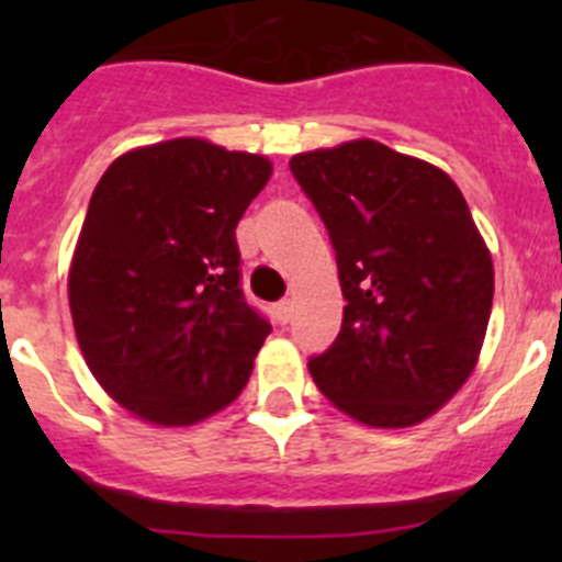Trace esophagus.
Returning <instances> with one entry per match:
<instances>
[{
  "label": "esophagus",
  "instance_id": "34e87169",
  "mask_svg": "<svg viewBox=\"0 0 562 562\" xmlns=\"http://www.w3.org/2000/svg\"><path fill=\"white\" fill-rule=\"evenodd\" d=\"M290 317H292V301L290 297H284V301H278L276 304V321L284 326V324H290Z\"/></svg>",
  "mask_w": 562,
  "mask_h": 562
}]
</instances>
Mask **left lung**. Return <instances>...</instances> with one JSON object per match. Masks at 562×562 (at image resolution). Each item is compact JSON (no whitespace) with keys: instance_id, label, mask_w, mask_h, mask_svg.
Listing matches in <instances>:
<instances>
[{"instance_id":"left-lung-1","label":"left lung","mask_w":562,"mask_h":562,"mask_svg":"<svg viewBox=\"0 0 562 562\" xmlns=\"http://www.w3.org/2000/svg\"><path fill=\"white\" fill-rule=\"evenodd\" d=\"M290 168L329 231L346 297L312 380L371 428L428 419L473 374L493 310V258L459 186L376 140L295 154Z\"/></svg>"}]
</instances>
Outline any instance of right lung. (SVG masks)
<instances>
[{
  "label": "right lung",
  "instance_id": "right-lung-1",
  "mask_svg": "<svg viewBox=\"0 0 562 562\" xmlns=\"http://www.w3.org/2000/svg\"><path fill=\"white\" fill-rule=\"evenodd\" d=\"M270 160L180 137L123 154L98 182L69 267L89 371L154 425H193L250 380L270 321L241 292L236 225Z\"/></svg>",
  "mask_w": 562,
  "mask_h": 562
}]
</instances>
